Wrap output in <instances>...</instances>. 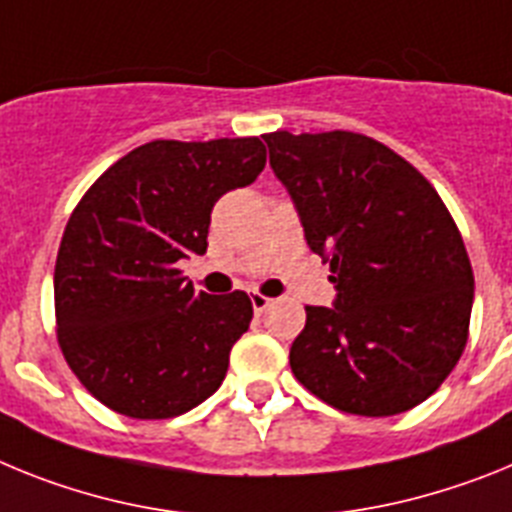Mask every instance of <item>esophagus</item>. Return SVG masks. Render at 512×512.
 I'll use <instances>...</instances> for the list:
<instances>
[{"label":"esophagus","mask_w":512,"mask_h":512,"mask_svg":"<svg viewBox=\"0 0 512 512\" xmlns=\"http://www.w3.org/2000/svg\"><path fill=\"white\" fill-rule=\"evenodd\" d=\"M252 309H255V314H262L265 309H270V304H273V299H268V296H262V293H252Z\"/></svg>","instance_id":"obj_1"}]
</instances>
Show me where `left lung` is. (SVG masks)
Wrapping results in <instances>:
<instances>
[{
  "mask_svg": "<svg viewBox=\"0 0 512 512\" xmlns=\"http://www.w3.org/2000/svg\"><path fill=\"white\" fill-rule=\"evenodd\" d=\"M335 306H306L291 371L335 410L407 412L459 363L474 273L446 203L381 141L353 131L262 136Z\"/></svg>",
  "mask_w": 512,
  "mask_h": 512,
  "instance_id": "8db88e82",
  "label": "left lung"
}]
</instances>
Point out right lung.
Segmentation results:
<instances>
[{"label": "right lung", "mask_w": 512, "mask_h": 512, "mask_svg": "<svg viewBox=\"0 0 512 512\" xmlns=\"http://www.w3.org/2000/svg\"><path fill=\"white\" fill-rule=\"evenodd\" d=\"M262 167L257 136L159 139L82 195L61 237L53 301L61 353L97 402L167 420L219 389L252 301L244 291L195 293L177 262L206 252L213 203Z\"/></svg>", "instance_id": "obj_1"}]
</instances>
